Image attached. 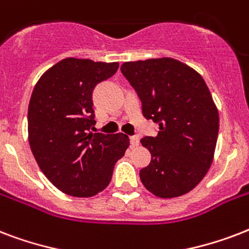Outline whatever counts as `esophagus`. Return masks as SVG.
Returning a JSON list of instances; mask_svg holds the SVG:
<instances>
[{
  "mask_svg": "<svg viewBox=\"0 0 249 249\" xmlns=\"http://www.w3.org/2000/svg\"><path fill=\"white\" fill-rule=\"evenodd\" d=\"M138 144H140V138H138V137H137V136H132V137H130V146H132V147L134 148V147H137Z\"/></svg>",
  "mask_w": 249,
  "mask_h": 249,
  "instance_id": "1",
  "label": "esophagus"
}]
</instances>
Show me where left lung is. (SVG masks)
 I'll list each match as a JSON object with an SVG mask.
<instances>
[{"label":"left lung","mask_w":249,"mask_h":249,"mask_svg":"<svg viewBox=\"0 0 249 249\" xmlns=\"http://www.w3.org/2000/svg\"><path fill=\"white\" fill-rule=\"evenodd\" d=\"M121 72L138 94L142 112L159 124L156 137H143L151 163L140 170L146 189L177 197L195 187L212 164L218 111L195 70L172 58L125 62Z\"/></svg>","instance_id":"8db88e82"}]
</instances>
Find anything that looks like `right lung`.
<instances>
[{"label": "right lung", "mask_w": 249, "mask_h": 249, "mask_svg": "<svg viewBox=\"0 0 249 249\" xmlns=\"http://www.w3.org/2000/svg\"><path fill=\"white\" fill-rule=\"evenodd\" d=\"M119 63L66 58L37 81L28 106V141L42 173L67 195L89 197L108 186L129 137L93 133V90Z\"/></svg>", "instance_id": "add662e5"}]
</instances>
